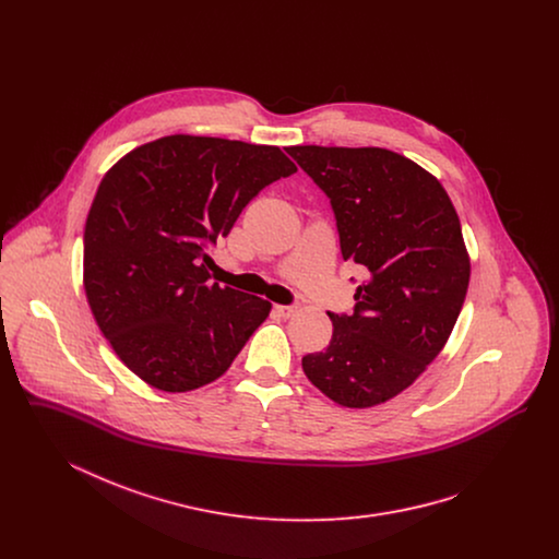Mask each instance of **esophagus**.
I'll return each instance as SVG.
<instances>
[{
  "instance_id": "esophagus-1",
  "label": "esophagus",
  "mask_w": 559,
  "mask_h": 559,
  "mask_svg": "<svg viewBox=\"0 0 559 559\" xmlns=\"http://www.w3.org/2000/svg\"><path fill=\"white\" fill-rule=\"evenodd\" d=\"M295 310H297L295 306H276V312H278L281 317H285V319H289Z\"/></svg>"
}]
</instances>
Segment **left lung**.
Returning a JSON list of instances; mask_svg holds the SVG:
<instances>
[{"instance_id":"8db88e82","label":"left lung","mask_w":559,"mask_h":559,"mask_svg":"<svg viewBox=\"0 0 559 559\" xmlns=\"http://www.w3.org/2000/svg\"><path fill=\"white\" fill-rule=\"evenodd\" d=\"M331 199L344 260L367 267L354 314H329L324 352L306 377L347 408H371L411 388L442 352L469 287V253L440 180L379 146H289Z\"/></svg>"}]
</instances>
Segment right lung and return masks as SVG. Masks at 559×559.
<instances>
[{
	"mask_svg": "<svg viewBox=\"0 0 559 559\" xmlns=\"http://www.w3.org/2000/svg\"><path fill=\"white\" fill-rule=\"evenodd\" d=\"M295 171L278 146L188 133L146 142L108 169L85 219L83 287L133 374L180 394L230 369L272 304L213 283L205 247Z\"/></svg>",
	"mask_w": 559,
	"mask_h": 559,
	"instance_id": "right-lung-1",
	"label": "right lung"
}]
</instances>
